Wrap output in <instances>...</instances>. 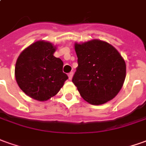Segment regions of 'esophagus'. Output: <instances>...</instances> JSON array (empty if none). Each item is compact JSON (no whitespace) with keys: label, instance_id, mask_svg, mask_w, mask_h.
I'll return each mask as SVG.
<instances>
[{"label":"esophagus","instance_id":"1","mask_svg":"<svg viewBox=\"0 0 146 146\" xmlns=\"http://www.w3.org/2000/svg\"><path fill=\"white\" fill-rule=\"evenodd\" d=\"M73 75H74V73H73V72H70V73L68 74V77H69V79H70V80H71V79H72Z\"/></svg>","mask_w":146,"mask_h":146}]
</instances>
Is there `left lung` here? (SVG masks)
<instances>
[{
    "label": "left lung",
    "mask_w": 146,
    "mask_h": 146,
    "mask_svg": "<svg viewBox=\"0 0 146 146\" xmlns=\"http://www.w3.org/2000/svg\"><path fill=\"white\" fill-rule=\"evenodd\" d=\"M78 67L72 82L80 95L92 105H102L113 99L125 79V60L108 43L92 40L75 43Z\"/></svg>",
    "instance_id": "left-lung-1"
}]
</instances>
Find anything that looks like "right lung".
Instances as JSON below:
<instances>
[{"instance_id":"1","label":"right lung","mask_w":146,"mask_h":146,"mask_svg":"<svg viewBox=\"0 0 146 146\" xmlns=\"http://www.w3.org/2000/svg\"><path fill=\"white\" fill-rule=\"evenodd\" d=\"M56 47L39 40L25 48L18 57L15 77L18 86L27 95L38 101L55 96L68 79L63 72V63L53 56Z\"/></svg>"}]
</instances>
